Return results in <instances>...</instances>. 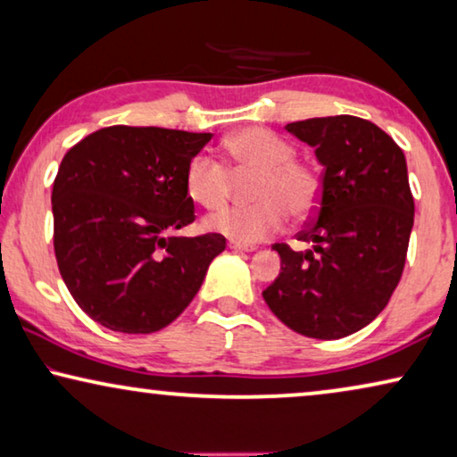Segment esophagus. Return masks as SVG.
<instances>
[{
    "mask_svg": "<svg viewBox=\"0 0 457 457\" xmlns=\"http://www.w3.org/2000/svg\"><path fill=\"white\" fill-rule=\"evenodd\" d=\"M228 247L235 249V252H255L253 245H245V243H237V241H228Z\"/></svg>",
    "mask_w": 457,
    "mask_h": 457,
    "instance_id": "34e87169",
    "label": "esophagus"
}]
</instances>
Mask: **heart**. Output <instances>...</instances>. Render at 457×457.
Listing matches in <instances>:
<instances>
[{"label": "heart", "mask_w": 457, "mask_h": 457, "mask_svg": "<svg viewBox=\"0 0 457 457\" xmlns=\"http://www.w3.org/2000/svg\"><path fill=\"white\" fill-rule=\"evenodd\" d=\"M224 145L237 168L260 172L253 185L258 204L214 212L204 220L205 230L252 245L278 233L289 214L305 218L316 210L320 183L312 168L293 160L295 149L291 143L266 129L249 127L227 137ZM185 189L202 208H220L230 189L227 164L212 154H195L187 162Z\"/></svg>", "instance_id": "obj_1"}]
</instances>
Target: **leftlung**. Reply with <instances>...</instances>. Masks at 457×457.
<instances>
[{
	"label": "left lung",
	"mask_w": 457,
	"mask_h": 457,
	"mask_svg": "<svg viewBox=\"0 0 457 457\" xmlns=\"http://www.w3.org/2000/svg\"><path fill=\"white\" fill-rule=\"evenodd\" d=\"M287 133L314 147L324 168L314 222L293 252L285 243L280 272L262 293L287 327L312 339H341L370 324L402 278L414 197L395 141L358 116L291 122Z\"/></svg>",
	"instance_id": "8db88e82"
}]
</instances>
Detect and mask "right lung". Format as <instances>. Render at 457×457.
I'll return each mask as SVG.
<instances>
[{
    "label": "right lung",
    "instance_id": "add662e5",
    "mask_svg": "<svg viewBox=\"0 0 457 457\" xmlns=\"http://www.w3.org/2000/svg\"><path fill=\"white\" fill-rule=\"evenodd\" d=\"M212 133L99 129L62 160L54 180V249L62 278L93 320L147 335L180 316L227 239L174 237L195 220L185 168Z\"/></svg>",
    "mask_w": 457,
    "mask_h": 457
}]
</instances>
